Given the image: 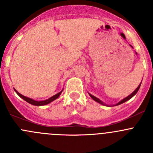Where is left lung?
Instances as JSON below:
<instances>
[{
  "label": "left lung",
  "mask_w": 153,
  "mask_h": 153,
  "mask_svg": "<svg viewBox=\"0 0 153 153\" xmlns=\"http://www.w3.org/2000/svg\"><path fill=\"white\" fill-rule=\"evenodd\" d=\"M141 84H139V86H138V87H137V88H136V89H135V91H134V92H132V94H130V95H129V96H127V97H126V98H124V99H123V100H121V101H120V102H119V103H118V104H116V105H119V104H123V103L126 102V101H128V100H129V99H130V98H132V97H133V96H134V95H135V94H136V93H137V92H138V89H139V88H140V86H141ZM89 95H90V97H91V98H92V99H93V100H94V101H97V102H98V103H99V104H102V105H105V104H104V103H103V102H102V101H101V100H99V99H98V98H96V97L93 96V95H91V94H89Z\"/></svg>",
  "instance_id": "1"
}]
</instances>
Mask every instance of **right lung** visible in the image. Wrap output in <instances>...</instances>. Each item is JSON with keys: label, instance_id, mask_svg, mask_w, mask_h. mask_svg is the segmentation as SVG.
<instances>
[{"label": "right lung", "instance_id": "1", "mask_svg": "<svg viewBox=\"0 0 153 153\" xmlns=\"http://www.w3.org/2000/svg\"><path fill=\"white\" fill-rule=\"evenodd\" d=\"M15 92H16V93L18 94V95H19L20 97H21V98H22L23 99L25 100V101H27V102L29 103V104H32V105H35V106H44V105H46V104H49V103H50V102H52V101H53L54 100L57 99V98H58V97H59V95H61V92H62L63 90L61 91V92H58V93L56 94V95H53V96H52V97H51V98H49V99L45 100V101H34V100L32 99V98H27V97H26V96H24V95H21V93H19V92H18V91L15 90Z\"/></svg>", "mask_w": 153, "mask_h": 153}]
</instances>
